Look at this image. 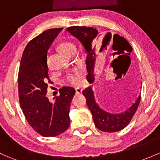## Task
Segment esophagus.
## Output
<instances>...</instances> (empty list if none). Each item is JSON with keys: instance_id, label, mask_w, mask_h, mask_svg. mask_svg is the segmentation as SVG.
I'll use <instances>...</instances> for the list:
<instances>
[{"instance_id": "1", "label": "esophagus", "mask_w": 160, "mask_h": 160, "mask_svg": "<svg viewBox=\"0 0 160 160\" xmlns=\"http://www.w3.org/2000/svg\"><path fill=\"white\" fill-rule=\"evenodd\" d=\"M75 90H76V93H77V94L82 93V89H80V88H76Z\"/></svg>"}]
</instances>
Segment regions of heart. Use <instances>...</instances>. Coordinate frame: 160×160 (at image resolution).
I'll use <instances>...</instances> for the list:
<instances>
[{"mask_svg":"<svg viewBox=\"0 0 160 160\" xmlns=\"http://www.w3.org/2000/svg\"><path fill=\"white\" fill-rule=\"evenodd\" d=\"M58 49L62 54L67 57H70L73 53H77V48L74 43L71 41H64L60 43L58 46ZM83 77L80 70H74L73 73H70L66 77V83L67 84L74 86H79L81 84Z\"/></svg>","mask_w":160,"mask_h":160,"instance_id":"b5f03b06","label":"heart"}]
</instances>
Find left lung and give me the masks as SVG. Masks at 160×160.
<instances>
[{
    "label": "left lung",
    "mask_w": 160,
    "mask_h": 160,
    "mask_svg": "<svg viewBox=\"0 0 160 160\" xmlns=\"http://www.w3.org/2000/svg\"><path fill=\"white\" fill-rule=\"evenodd\" d=\"M67 31L80 40L84 47L86 52L87 53L86 64H87V70L88 74H87V79L89 83H93L94 67H95L96 58H97L96 41L98 39V37H97L98 31L95 28H90V27L80 26L70 27V28H67ZM116 35L118 34H115L113 36V43L114 37H116ZM118 36H120V35H118ZM111 38L112 37H111L110 33H107L104 36L100 52H102V49L109 44ZM126 42H127V48H128L129 53H130L132 50V47L130 46V44L127 40H126ZM83 94L87 100V107H88L90 112H92L95 126L100 130L107 132H117V131L122 130V129L125 128L130 122L134 114L137 112L139 104L140 102V96H139L136 100L135 102L129 107L128 110H127L122 113L112 114L102 110L99 107L98 104L96 102L92 87H88L87 88H86L83 91Z\"/></svg>",
    "instance_id": "left-lung-1"
}]
</instances>
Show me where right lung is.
Masks as SVG:
<instances>
[{"instance_id":"add662e5","label":"right lung","mask_w":160,"mask_h":160,"mask_svg":"<svg viewBox=\"0 0 160 160\" xmlns=\"http://www.w3.org/2000/svg\"><path fill=\"white\" fill-rule=\"evenodd\" d=\"M63 28L47 30L31 40L25 48L18 73L21 108L33 130L45 137H56L70 127V103L75 94L73 87L60 89V96L50 102L46 97L48 75V50Z\"/></svg>"}]
</instances>
